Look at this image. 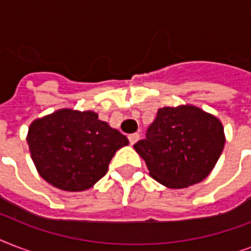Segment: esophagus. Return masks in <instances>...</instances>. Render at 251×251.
I'll list each match as a JSON object with an SVG mask.
<instances>
[{"label": "esophagus", "mask_w": 251, "mask_h": 251, "mask_svg": "<svg viewBox=\"0 0 251 251\" xmlns=\"http://www.w3.org/2000/svg\"><path fill=\"white\" fill-rule=\"evenodd\" d=\"M138 139H139V134H138V133H133V134H130V135H129V142H130V145H131V146H133L134 143L138 141Z\"/></svg>", "instance_id": "obj_1"}]
</instances>
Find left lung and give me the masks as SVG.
Returning <instances> with one entry per match:
<instances>
[{
    "label": "left lung",
    "mask_w": 251,
    "mask_h": 251,
    "mask_svg": "<svg viewBox=\"0 0 251 251\" xmlns=\"http://www.w3.org/2000/svg\"><path fill=\"white\" fill-rule=\"evenodd\" d=\"M226 145L222 121L198 106H164L134 150L150 176L169 189H183L206 178Z\"/></svg>",
    "instance_id": "left-lung-1"
}]
</instances>
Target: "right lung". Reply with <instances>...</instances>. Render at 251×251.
I'll return each mask as SVG.
<instances>
[{
	"mask_svg": "<svg viewBox=\"0 0 251 251\" xmlns=\"http://www.w3.org/2000/svg\"><path fill=\"white\" fill-rule=\"evenodd\" d=\"M27 143L47 182L65 191H83L105 176L116 151L129 141L92 110L64 108L33 120Z\"/></svg>",
	"mask_w": 251,
	"mask_h": 251,
	"instance_id": "1",
	"label": "right lung"
}]
</instances>
